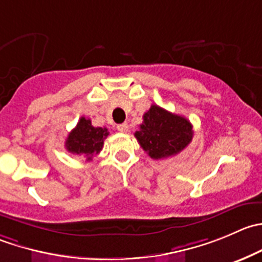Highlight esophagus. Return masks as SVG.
<instances>
[{"instance_id":"1","label":"esophagus","mask_w":262,"mask_h":262,"mask_svg":"<svg viewBox=\"0 0 262 262\" xmlns=\"http://www.w3.org/2000/svg\"><path fill=\"white\" fill-rule=\"evenodd\" d=\"M116 129H118L119 132H121V133H126V132H128V129H129V126H128V124H126V123H123V124H119V125L116 126Z\"/></svg>"}]
</instances>
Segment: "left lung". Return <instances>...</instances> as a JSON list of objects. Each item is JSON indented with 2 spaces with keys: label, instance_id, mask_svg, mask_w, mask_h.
<instances>
[{
  "label": "left lung",
  "instance_id": "obj_1",
  "mask_svg": "<svg viewBox=\"0 0 262 262\" xmlns=\"http://www.w3.org/2000/svg\"><path fill=\"white\" fill-rule=\"evenodd\" d=\"M134 136L151 159L161 160L183 151L192 141L193 129L183 116L152 105Z\"/></svg>",
  "mask_w": 262,
  "mask_h": 262
}]
</instances>
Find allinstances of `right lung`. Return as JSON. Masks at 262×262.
Segmentation results:
<instances>
[{"mask_svg":"<svg viewBox=\"0 0 262 262\" xmlns=\"http://www.w3.org/2000/svg\"><path fill=\"white\" fill-rule=\"evenodd\" d=\"M107 128L93 126L90 119L84 116L79 119L77 126L68 136L65 147L73 155H79L87 161L98 155L103 147V141L107 138Z\"/></svg>","mask_w":262,"mask_h":262,"instance_id":"add662e5","label":"right lung"}]
</instances>
